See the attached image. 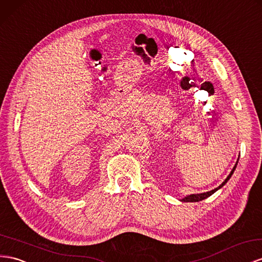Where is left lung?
<instances>
[{
	"label": "left lung",
	"instance_id": "8db88e82",
	"mask_svg": "<svg viewBox=\"0 0 262 262\" xmlns=\"http://www.w3.org/2000/svg\"><path fill=\"white\" fill-rule=\"evenodd\" d=\"M238 163V162H237ZM237 163H236V165L234 166V168L231 169V172H230V174L227 176V179H226L223 183H222V185H219L217 188H215V189H213V190H210V192H206V193H202V194H193V195H189V196H186V197H184V199L182 200L183 202H200V201H203V200H205V199H207V197H209L210 195H213L216 190H218L219 188L221 187H223L226 183H227V181L231 178V175L234 174V171H235V168H236V166H237Z\"/></svg>",
	"mask_w": 262,
	"mask_h": 262
}]
</instances>
